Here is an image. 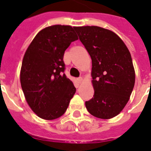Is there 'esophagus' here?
<instances>
[{"label": "esophagus", "instance_id": "obj_1", "mask_svg": "<svg viewBox=\"0 0 151 151\" xmlns=\"http://www.w3.org/2000/svg\"><path fill=\"white\" fill-rule=\"evenodd\" d=\"M78 83H81L83 81V78H81V77H80V78H78Z\"/></svg>", "mask_w": 151, "mask_h": 151}]
</instances>
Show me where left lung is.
Wrapping results in <instances>:
<instances>
[{"mask_svg": "<svg viewBox=\"0 0 151 151\" xmlns=\"http://www.w3.org/2000/svg\"><path fill=\"white\" fill-rule=\"evenodd\" d=\"M75 30L92 59L95 93L85 106L94 117L110 119L122 112L134 88L136 74L131 54L110 29L86 26L77 27Z\"/></svg>", "mask_w": 151, "mask_h": 151, "instance_id": "1", "label": "left lung"}]
</instances>
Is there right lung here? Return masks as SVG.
<instances>
[{"label": "right lung", "instance_id": "right-lung-1", "mask_svg": "<svg viewBox=\"0 0 151 151\" xmlns=\"http://www.w3.org/2000/svg\"><path fill=\"white\" fill-rule=\"evenodd\" d=\"M75 27L54 25L38 32L25 52L20 82L28 105L39 117L54 120L66 112L76 92L66 78L64 52L77 41Z\"/></svg>", "mask_w": 151, "mask_h": 151}]
</instances>
